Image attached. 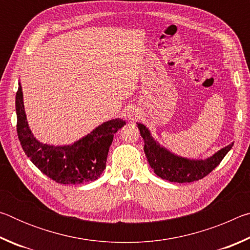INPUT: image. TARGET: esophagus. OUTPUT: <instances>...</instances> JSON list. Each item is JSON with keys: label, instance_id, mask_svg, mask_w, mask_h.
Masks as SVG:
<instances>
[{"label": "esophagus", "instance_id": "obj_1", "mask_svg": "<svg viewBox=\"0 0 250 250\" xmlns=\"http://www.w3.org/2000/svg\"><path fill=\"white\" fill-rule=\"evenodd\" d=\"M128 117H129V118H130V119H131V118H132V116H128Z\"/></svg>", "mask_w": 250, "mask_h": 250}]
</instances>
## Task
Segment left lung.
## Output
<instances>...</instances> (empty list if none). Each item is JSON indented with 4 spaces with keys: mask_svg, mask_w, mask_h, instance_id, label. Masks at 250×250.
<instances>
[{
    "mask_svg": "<svg viewBox=\"0 0 250 250\" xmlns=\"http://www.w3.org/2000/svg\"><path fill=\"white\" fill-rule=\"evenodd\" d=\"M145 141V153L150 167L161 179L175 183H191L205 177L214 170L229 152L234 142L206 159H188L172 153L152 137L145 125L137 124Z\"/></svg>",
    "mask_w": 250,
    "mask_h": 250,
    "instance_id": "8db88e82",
    "label": "left lung"
}]
</instances>
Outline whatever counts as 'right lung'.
Masks as SVG:
<instances>
[{
    "mask_svg": "<svg viewBox=\"0 0 250 250\" xmlns=\"http://www.w3.org/2000/svg\"><path fill=\"white\" fill-rule=\"evenodd\" d=\"M18 135L32 163L49 179L61 184H83L103 174L113 134L125 125L117 118L97 126L73 145L53 146L40 142L28 126L21 83L15 97Z\"/></svg>",
    "mask_w": 250,
    "mask_h": 250,
    "instance_id": "add662e5",
    "label": "right lung"
}]
</instances>
